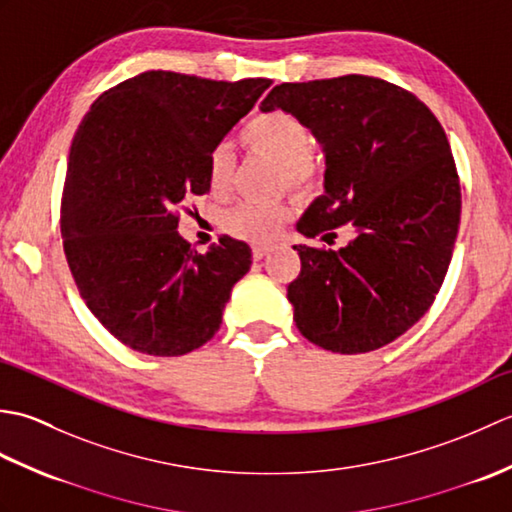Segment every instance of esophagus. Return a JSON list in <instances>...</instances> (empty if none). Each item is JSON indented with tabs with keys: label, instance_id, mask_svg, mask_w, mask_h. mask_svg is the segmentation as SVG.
<instances>
[{
	"label": "esophagus",
	"instance_id": "1",
	"mask_svg": "<svg viewBox=\"0 0 512 512\" xmlns=\"http://www.w3.org/2000/svg\"><path fill=\"white\" fill-rule=\"evenodd\" d=\"M270 250H273V246H270V244H255L253 246V259H255V262H262L264 257L270 255Z\"/></svg>",
	"mask_w": 512,
	"mask_h": 512
}]
</instances>
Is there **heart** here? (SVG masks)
<instances>
[{
  "mask_svg": "<svg viewBox=\"0 0 512 512\" xmlns=\"http://www.w3.org/2000/svg\"><path fill=\"white\" fill-rule=\"evenodd\" d=\"M242 145L284 167L286 180L306 189L317 180L319 165L310 156V129L288 112H264L250 118L242 129ZM206 182L213 195H224L233 182V156L226 145H217L206 165ZM292 215L288 202H239L224 215V228L248 242H270Z\"/></svg>",
  "mask_w": 512,
  "mask_h": 512,
  "instance_id": "obj_1",
  "label": "heart"
}]
</instances>
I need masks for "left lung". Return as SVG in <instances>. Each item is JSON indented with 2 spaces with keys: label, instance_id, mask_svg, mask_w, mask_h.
<instances>
[{
  "label": "left lung",
  "instance_id": "obj_1",
  "mask_svg": "<svg viewBox=\"0 0 512 512\" xmlns=\"http://www.w3.org/2000/svg\"><path fill=\"white\" fill-rule=\"evenodd\" d=\"M262 112L306 123L325 156L323 195L297 222L303 237L339 250L295 246L301 273L288 286L299 332L336 354L378 350L431 308L460 226V180L447 134L418 96L363 74L281 83Z\"/></svg>",
  "mask_w": 512,
  "mask_h": 512
}]
</instances>
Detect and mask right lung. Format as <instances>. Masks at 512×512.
Masks as SVG:
<instances>
[{
  "label": "right lung",
  "instance_id": "right-lung-1",
  "mask_svg": "<svg viewBox=\"0 0 512 512\" xmlns=\"http://www.w3.org/2000/svg\"><path fill=\"white\" fill-rule=\"evenodd\" d=\"M268 88V79L149 70L103 92L76 129L61 200L65 259L90 312L132 350L182 356L220 330L253 253L228 235L198 253L176 211L209 193L211 151Z\"/></svg>",
  "mask_w": 512,
  "mask_h": 512
}]
</instances>
